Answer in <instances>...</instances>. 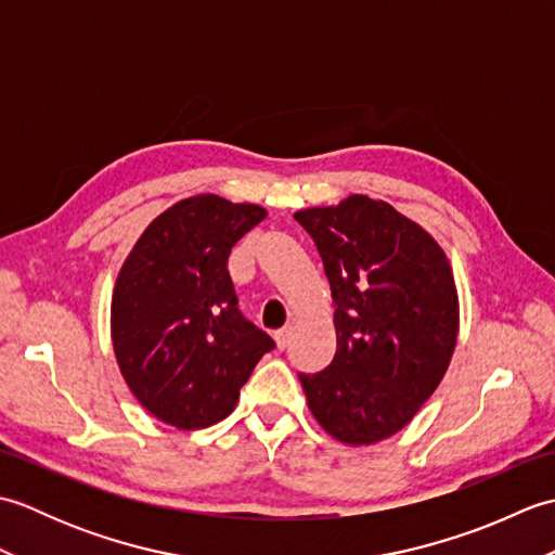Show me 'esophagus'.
Masks as SVG:
<instances>
[{
    "instance_id": "esophagus-1",
    "label": "esophagus",
    "mask_w": 555,
    "mask_h": 555,
    "mask_svg": "<svg viewBox=\"0 0 555 555\" xmlns=\"http://www.w3.org/2000/svg\"><path fill=\"white\" fill-rule=\"evenodd\" d=\"M291 334H293V326H291V324H288V326H284V328H279V332L274 334L279 350H284V348L291 344Z\"/></svg>"
}]
</instances>
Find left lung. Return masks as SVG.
I'll use <instances>...</instances> for the list:
<instances>
[{
    "label": "left lung",
    "mask_w": 555,
    "mask_h": 555,
    "mask_svg": "<svg viewBox=\"0 0 555 555\" xmlns=\"http://www.w3.org/2000/svg\"><path fill=\"white\" fill-rule=\"evenodd\" d=\"M334 298L336 356L300 374L314 420L334 439H388L417 415L453 358L460 310L448 257L384 199L350 195L296 211Z\"/></svg>",
    "instance_id": "left-lung-1"
}]
</instances>
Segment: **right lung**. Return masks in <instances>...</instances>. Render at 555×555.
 Listing matches in <instances>:
<instances>
[{
  "label": "right lung",
  "mask_w": 555,
  "mask_h": 555,
  "mask_svg": "<svg viewBox=\"0 0 555 555\" xmlns=\"http://www.w3.org/2000/svg\"><path fill=\"white\" fill-rule=\"evenodd\" d=\"M264 217L211 193L185 197L143 231L116 279V362L140 405L176 429L229 417L274 348L241 314L227 269L231 247Z\"/></svg>",
  "instance_id": "add662e5"
}]
</instances>
